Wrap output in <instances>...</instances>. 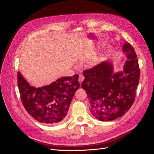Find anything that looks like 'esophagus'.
<instances>
[{
    "label": "esophagus",
    "instance_id": "1",
    "mask_svg": "<svg viewBox=\"0 0 154 154\" xmlns=\"http://www.w3.org/2000/svg\"><path fill=\"white\" fill-rule=\"evenodd\" d=\"M84 76H83V74H80V76H79V78H78V81L80 83V84L82 83V82L84 80Z\"/></svg>",
    "mask_w": 154,
    "mask_h": 154
}]
</instances>
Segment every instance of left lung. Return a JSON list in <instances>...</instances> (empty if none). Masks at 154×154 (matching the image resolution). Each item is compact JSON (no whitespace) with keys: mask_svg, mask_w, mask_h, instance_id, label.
I'll use <instances>...</instances> for the list:
<instances>
[{"mask_svg":"<svg viewBox=\"0 0 154 154\" xmlns=\"http://www.w3.org/2000/svg\"><path fill=\"white\" fill-rule=\"evenodd\" d=\"M123 51L127 60L123 71L114 73L112 63L105 61L83 72L82 87L87 94L92 114L109 122L122 117L132 106L136 97L140 70L136 52L126 42Z\"/></svg>","mask_w":154,"mask_h":154,"instance_id":"8db88e82","label":"left lung"}]
</instances>
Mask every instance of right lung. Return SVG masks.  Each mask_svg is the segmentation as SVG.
Wrapping results in <instances>:
<instances>
[{
  "label": "right lung",
  "instance_id": "1",
  "mask_svg": "<svg viewBox=\"0 0 154 154\" xmlns=\"http://www.w3.org/2000/svg\"><path fill=\"white\" fill-rule=\"evenodd\" d=\"M78 74L62 77L49 85L31 86L18 72V87L25 109L42 123L54 124L65 118L74 93L80 87Z\"/></svg>",
  "mask_w": 154,
  "mask_h": 154
}]
</instances>
